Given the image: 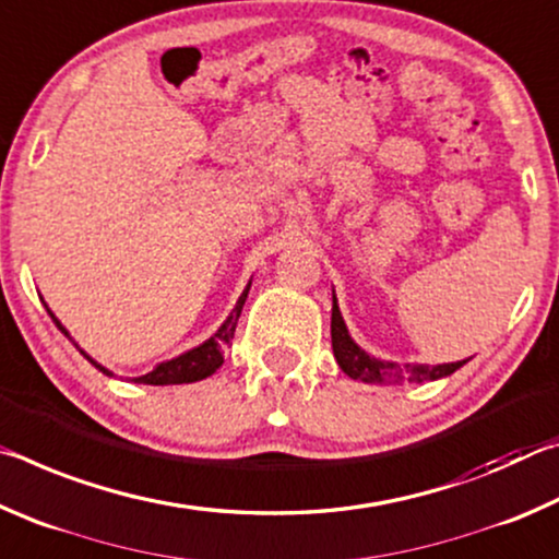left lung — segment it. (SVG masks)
Segmentation results:
<instances>
[{"label": "left lung", "mask_w": 559, "mask_h": 559, "mask_svg": "<svg viewBox=\"0 0 559 559\" xmlns=\"http://www.w3.org/2000/svg\"><path fill=\"white\" fill-rule=\"evenodd\" d=\"M330 337H333V355L337 359L340 370L353 380L367 382V384H421L433 382L441 377H449L468 362V359H459V362H443V365H416V362H392V359H380L359 347L340 313L335 290H333V318H330Z\"/></svg>", "instance_id": "obj_1"}]
</instances>
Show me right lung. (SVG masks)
<instances>
[{
    "label": "right lung",
    "instance_id": "obj_1",
    "mask_svg": "<svg viewBox=\"0 0 559 559\" xmlns=\"http://www.w3.org/2000/svg\"><path fill=\"white\" fill-rule=\"evenodd\" d=\"M249 288H251V281L246 283V288L241 290V296H239V300H236V306H234V310L229 313V318L224 320V323L219 325V330H216V333H214L212 337H206L202 345L187 349V353H182V355H177V357H173V359H165V362H157L147 374L130 377V382H135V384H155V386L163 384V386H165V384L200 382V380H204V377L214 374V372L219 370V367L224 365V347L231 343L236 323H239L241 308H243V302H246V296H249ZM41 302H44V300H41ZM44 308H46V313L51 316L56 328H59L61 333H63L66 337H69L75 347H79V353H81L83 357H86L93 367H98V370H100L103 374L116 377V372H110L108 367H103L100 362H96V359H93V357L86 353V349H83L79 343H75L69 330H66V328L61 325V320L53 316V310H51L49 306H46V302H44Z\"/></svg>",
    "mask_w": 559,
    "mask_h": 559
}]
</instances>
